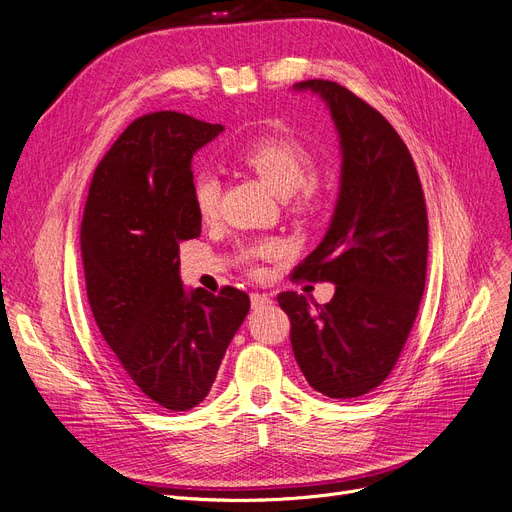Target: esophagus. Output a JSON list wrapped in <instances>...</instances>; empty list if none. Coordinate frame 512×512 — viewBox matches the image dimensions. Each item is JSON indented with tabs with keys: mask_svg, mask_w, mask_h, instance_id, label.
Here are the masks:
<instances>
[{
	"mask_svg": "<svg viewBox=\"0 0 512 512\" xmlns=\"http://www.w3.org/2000/svg\"><path fill=\"white\" fill-rule=\"evenodd\" d=\"M270 304H272V297L266 295V293H253L251 295V308L253 310H261V308H266Z\"/></svg>",
	"mask_w": 512,
	"mask_h": 512,
	"instance_id": "1",
	"label": "esophagus"
}]
</instances>
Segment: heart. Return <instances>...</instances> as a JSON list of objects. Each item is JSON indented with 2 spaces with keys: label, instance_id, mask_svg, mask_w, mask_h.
<instances>
[{
  "label": "heart",
  "instance_id": "1",
  "mask_svg": "<svg viewBox=\"0 0 512 512\" xmlns=\"http://www.w3.org/2000/svg\"><path fill=\"white\" fill-rule=\"evenodd\" d=\"M234 158L251 168L253 173L266 183L276 196L293 202L297 211H306L318 198L316 181L308 179L314 158L304 143L293 137L266 135L251 141H244L236 147ZM221 183L213 170H200L192 181V198L198 215L204 221H211L219 211ZM282 253V246L276 240H263L246 249V257L276 259Z\"/></svg>",
  "mask_w": 512,
  "mask_h": 512
}]
</instances>
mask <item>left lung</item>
Returning a JSON list of instances; mask_svg holds the SVG:
<instances>
[{"label":"left lung","instance_id":"left-lung-1","mask_svg":"<svg viewBox=\"0 0 512 512\" xmlns=\"http://www.w3.org/2000/svg\"><path fill=\"white\" fill-rule=\"evenodd\" d=\"M329 107L342 151L339 194L325 238L293 278L333 282L325 306L295 291L278 295L308 384L329 399L380 386L399 361L426 285L428 219L422 183L390 122L348 88L306 80Z\"/></svg>","mask_w":512,"mask_h":512}]
</instances>
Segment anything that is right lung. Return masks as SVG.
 I'll use <instances>...</instances> for the list:
<instances>
[{"label": "right lung", "instance_id": "add662e5", "mask_svg": "<svg viewBox=\"0 0 512 512\" xmlns=\"http://www.w3.org/2000/svg\"><path fill=\"white\" fill-rule=\"evenodd\" d=\"M221 124L177 111L132 122L99 162L80 227L88 304L122 380L145 401L187 411L211 392L251 299L185 289L179 244L200 236L192 158Z\"/></svg>", "mask_w": 512, "mask_h": 512}]
</instances>
